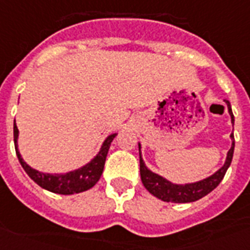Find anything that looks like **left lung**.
<instances>
[{"instance_id": "obj_1", "label": "left lung", "mask_w": 250, "mask_h": 250, "mask_svg": "<svg viewBox=\"0 0 250 250\" xmlns=\"http://www.w3.org/2000/svg\"><path fill=\"white\" fill-rule=\"evenodd\" d=\"M225 104L228 106V112L230 116V121L234 125V116L232 113V107L230 103L225 100ZM232 138V146L228 150L227 160L217 172H214L212 176L207 178H202L200 181L196 183H187V184H174L169 181L163 176H160L157 173L152 172L149 167L145 165L141 156V144L138 143V153H140V174H141V181H143L144 187L146 188V190L154 197L160 198L165 202H178V204H184V202H193L197 201L204 196H207L212 192L213 189L218 187V184L221 183L222 178L227 173L228 167H230L233 158V152H234V136L233 133L230 134Z\"/></svg>"}]
</instances>
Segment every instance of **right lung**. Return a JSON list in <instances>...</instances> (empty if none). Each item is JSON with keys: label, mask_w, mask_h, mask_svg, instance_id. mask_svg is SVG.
I'll list each match as a JSON object with an SVG mask.
<instances>
[{"label": "right lung", "mask_w": 250, "mask_h": 250, "mask_svg": "<svg viewBox=\"0 0 250 250\" xmlns=\"http://www.w3.org/2000/svg\"><path fill=\"white\" fill-rule=\"evenodd\" d=\"M13 133H14L16 153H17L18 161L22 165L23 170L28 173L29 177L32 178L37 185L46 189L49 192L57 193V194H74V193L85 192L87 189L94 187L104 172V165H105V160H106L110 144L117 136V133L109 134L104 140L103 145L100 147V152L83 167L66 173H43L34 169L23 161L22 156L18 150V133L20 132H18L16 121H14V126H13Z\"/></svg>", "instance_id": "add662e5"}]
</instances>
